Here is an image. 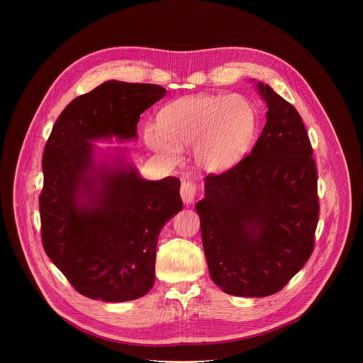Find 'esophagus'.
Segmentation results:
<instances>
[{"label":"esophagus","mask_w":363,"mask_h":363,"mask_svg":"<svg viewBox=\"0 0 363 363\" xmlns=\"http://www.w3.org/2000/svg\"><path fill=\"white\" fill-rule=\"evenodd\" d=\"M196 195V186L194 182L191 181H184L181 185V198L184 201V203H192Z\"/></svg>","instance_id":"1"}]
</instances>
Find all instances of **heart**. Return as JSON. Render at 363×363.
Wrapping results in <instances>:
<instances>
[{"label":"heart","mask_w":363,"mask_h":363,"mask_svg":"<svg viewBox=\"0 0 363 363\" xmlns=\"http://www.w3.org/2000/svg\"><path fill=\"white\" fill-rule=\"evenodd\" d=\"M257 133V111L242 94L198 93L169 101L158 113V126L147 125L143 140L168 161L192 143L198 168L223 174L248 153Z\"/></svg>","instance_id":"obj_1"}]
</instances>
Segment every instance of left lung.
Instances as JSON below:
<instances>
[{"mask_svg": "<svg viewBox=\"0 0 363 363\" xmlns=\"http://www.w3.org/2000/svg\"><path fill=\"white\" fill-rule=\"evenodd\" d=\"M255 87L267 122L250 155L205 178L195 210L213 281L227 294L280 291L308 260L319 218L318 171L298 112L269 84Z\"/></svg>", "mask_w": 363, "mask_h": 363, "instance_id": "8db88e82", "label": "left lung"}]
</instances>
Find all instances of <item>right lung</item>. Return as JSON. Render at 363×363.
Here are the masks:
<instances>
[{"instance_id": "add662e5", "label": "right lung", "mask_w": 363, "mask_h": 363, "mask_svg": "<svg viewBox=\"0 0 363 363\" xmlns=\"http://www.w3.org/2000/svg\"><path fill=\"white\" fill-rule=\"evenodd\" d=\"M167 94L158 84L109 80L72 100L43 153L40 195L45 254L83 296L128 301L155 283L162 227L182 210L181 181L140 178L115 147L97 160L96 140L138 138L140 115Z\"/></svg>"}]
</instances>
